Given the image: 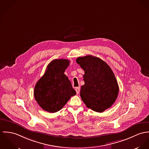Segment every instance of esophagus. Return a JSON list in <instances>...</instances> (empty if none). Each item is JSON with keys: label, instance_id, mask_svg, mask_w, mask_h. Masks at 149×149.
Masks as SVG:
<instances>
[{"label": "esophagus", "instance_id": "1", "mask_svg": "<svg viewBox=\"0 0 149 149\" xmlns=\"http://www.w3.org/2000/svg\"><path fill=\"white\" fill-rule=\"evenodd\" d=\"M80 89H81V88H80V87H76L75 91H76L77 94H78L79 93V92H80Z\"/></svg>", "mask_w": 149, "mask_h": 149}]
</instances>
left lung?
Wrapping results in <instances>:
<instances>
[{
	"mask_svg": "<svg viewBox=\"0 0 149 149\" xmlns=\"http://www.w3.org/2000/svg\"><path fill=\"white\" fill-rule=\"evenodd\" d=\"M84 71L80 95L86 106L102 113L110 108L117 98L119 86L110 66L103 60L92 55L76 60Z\"/></svg>",
	"mask_w": 149,
	"mask_h": 149,
	"instance_id": "1",
	"label": "left lung"
}]
</instances>
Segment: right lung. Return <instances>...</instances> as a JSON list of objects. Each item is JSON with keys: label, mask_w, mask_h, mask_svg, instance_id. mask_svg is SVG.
Here are the masks:
<instances>
[{"label": "right lung", "mask_w": 149, "mask_h": 149, "mask_svg": "<svg viewBox=\"0 0 149 149\" xmlns=\"http://www.w3.org/2000/svg\"><path fill=\"white\" fill-rule=\"evenodd\" d=\"M69 63L67 59L53 60L35 86V99L41 108L47 112L53 113L59 111L71 97L76 94L65 74Z\"/></svg>", "instance_id": "right-lung-1"}]
</instances>
